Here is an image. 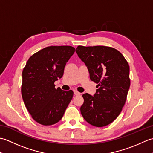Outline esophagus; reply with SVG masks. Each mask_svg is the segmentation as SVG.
<instances>
[{"instance_id": "esophagus-1", "label": "esophagus", "mask_w": 153, "mask_h": 153, "mask_svg": "<svg viewBox=\"0 0 153 153\" xmlns=\"http://www.w3.org/2000/svg\"><path fill=\"white\" fill-rule=\"evenodd\" d=\"M74 95H79L80 94H81L79 92L77 91V90H74Z\"/></svg>"}]
</instances>
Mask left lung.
<instances>
[{"mask_svg": "<svg viewBox=\"0 0 153 153\" xmlns=\"http://www.w3.org/2000/svg\"><path fill=\"white\" fill-rule=\"evenodd\" d=\"M89 70L97 88L93 96L83 94L80 110L83 118L95 127L111 123L121 112L130 86L129 66L121 53L106 46H78L76 49Z\"/></svg>", "mask_w": 153, "mask_h": 153, "instance_id": "1", "label": "left lung"}]
</instances>
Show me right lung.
<instances>
[{
  "mask_svg": "<svg viewBox=\"0 0 153 153\" xmlns=\"http://www.w3.org/2000/svg\"><path fill=\"white\" fill-rule=\"evenodd\" d=\"M75 52L71 46H50L29 58L22 71V95L33 119L43 126L59 122L73 97L71 90L55 88Z\"/></svg>",
  "mask_w": 153,
  "mask_h": 153,
  "instance_id": "right-lung-1",
  "label": "right lung"
}]
</instances>
